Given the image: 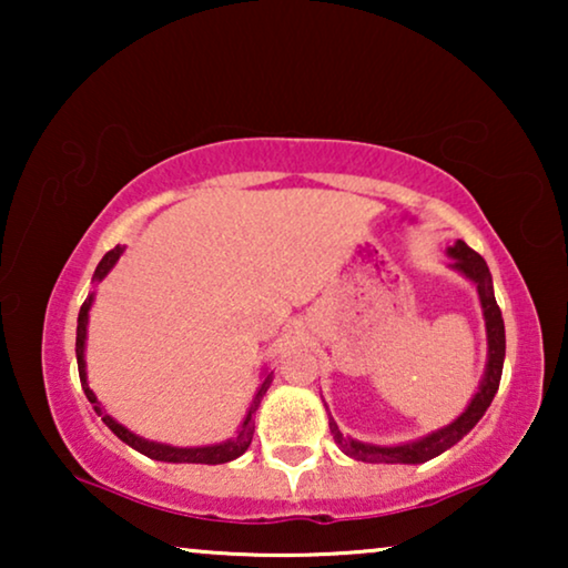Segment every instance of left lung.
<instances>
[{
  "label": "left lung",
  "instance_id": "8db88e82",
  "mask_svg": "<svg viewBox=\"0 0 568 568\" xmlns=\"http://www.w3.org/2000/svg\"><path fill=\"white\" fill-rule=\"evenodd\" d=\"M453 255V268L460 271L476 282L478 297H480V307H484V317H486V333H488V367H486V377L480 383L476 398L470 400V406L465 414L453 422L445 429L429 434V437L410 442V445H400V447H375V445H362V442L346 439L344 434L338 432L336 422L331 418V432L336 445L344 449L348 457H356L362 463H426L432 457H437L449 449L453 445H457L465 434H468L473 426L480 422V416L486 414V408L491 406L496 390H499V379H501V369H504V352H507V341H504V317L501 310L496 305L494 297V286H491V274H488L486 261L480 255L457 240L455 247L447 251Z\"/></svg>",
  "mask_w": 568,
  "mask_h": 568
}]
</instances>
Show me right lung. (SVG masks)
Segmentation results:
<instances>
[{"instance_id": "right-lung-1", "label": "right lung", "mask_w": 568, "mask_h": 568, "mask_svg": "<svg viewBox=\"0 0 568 568\" xmlns=\"http://www.w3.org/2000/svg\"><path fill=\"white\" fill-rule=\"evenodd\" d=\"M121 253H123V247H121V245H115L113 251H108V253L103 255V261H100V263H98V268H95V282H100V278H103V276L108 274V271L113 268V263L119 261V255H121ZM90 305H92V294H90L88 300L82 302V307H80V317H77V369H80V383H82V390H84V395H88V400L92 403V406H95L98 414L103 416L105 426L115 434V437L126 442L129 447L139 449V453H142V455L152 457V460H162V463H201V465H220V463H230V460H235V457H240V455L245 453L247 447H251V442H253V432H255L253 414H255V408H258L261 398H263V395H266V390H268V385H271V375H266V379H263L261 390H258V395H255V400H253L251 410H247V418L243 422V429L237 432V437H235V439L224 442V445H214V447H191V449L158 445V442H146V439H142V437H136V434H131V432L126 429V426H121L119 422H113L111 416L103 414V410H100V406H98L95 393L90 390V385H88V375H84V336H88V313H90Z\"/></svg>"}]
</instances>
